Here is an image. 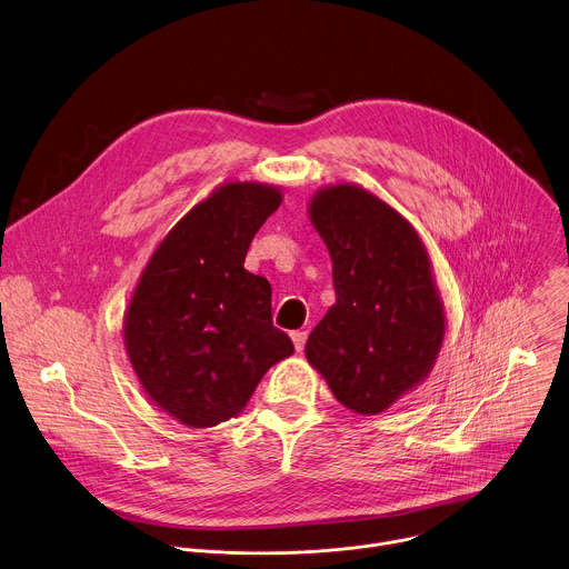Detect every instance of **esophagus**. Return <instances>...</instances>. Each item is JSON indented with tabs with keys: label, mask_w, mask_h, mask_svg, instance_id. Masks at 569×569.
I'll use <instances>...</instances> for the list:
<instances>
[{
	"label": "esophagus",
	"mask_w": 569,
	"mask_h": 569,
	"mask_svg": "<svg viewBox=\"0 0 569 569\" xmlns=\"http://www.w3.org/2000/svg\"><path fill=\"white\" fill-rule=\"evenodd\" d=\"M292 343H295V350L297 352H301L303 350V346H306V339H308V332L306 330H295L292 335Z\"/></svg>",
	"instance_id": "obj_1"
}]
</instances>
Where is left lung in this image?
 <instances>
[{
  "label": "left lung",
  "mask_w": 569,
  "mask_h": 569,
  "mask_svg": "<svg viewBox=\"0 0 569 569\" xmlns=\"http://www.w3.org/2000/svg\"><path fill=\"white\" fill-rule=\"evenodd\" d=\"M310 221L332 259L337 301L306 341L332 396L377 416L431 372L445 339V308L416 228L359 184H330Z\"/></svg>",
  "instance_id": "obj_1"
}]
</instances>
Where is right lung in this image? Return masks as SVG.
I'll list each match as a JSON object with an SVG mask.
<instances>
[{
	"mask_svg": "<svg viewBox=\"0 0 569 569\" xmlns=\"http://www.w3.org/2000/svg\"><path fill=\"white\" fill-rule=\"evenodd\" d=\"M281 206L279 187L226 182L160 241L124 315V348L149 400L208 429L243 411L270 366L290 357L272 326L268 279L243 268Z\"/></svg>",
	"mask_w": 569,
	"mask_h": 569,
	"instance_id": "1",
	"label": "right lung"
}]
</instances>
